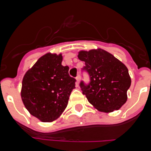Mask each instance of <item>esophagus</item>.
Instances as JSON below:
<instances>
[{
	"mask_svg": "<svg viewBox=\"0 0 151 151\" xmlns=\"http://www.w3.org/2000/svg\"><path fill=\"white\" fill-rule=\"evenodd\" d=\"M80 79H81V78H80V76H78L76 77V84H77V85H78V84L79 83V82H80Z\"/></svg>",
	"mask_w": 151,
	"mask_h": 151,
	"instance_id": "34e87169",
	"label": "esophagus"
}]
</instances>
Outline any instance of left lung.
<instances>
[{"label":"left lung","instance_id":"8db88e82","mask_svg":"<svg viewBox=\"0 0 151 151\" xmlns=\"http://www.w3.org/2000/svg\"><path fill=\"white\" fill-rule=\"evenodd\" d=\"M78 58L84 61L91 82H81L82 94L97 110L111 113L118 110L127 101L131 85L128 68L113 54L101 48L80 50Z\"/></svg>","mask_w":151,"mask_h":151}]
</instances>
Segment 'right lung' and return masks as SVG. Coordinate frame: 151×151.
<instances>
[{
	"label": "right lung",
	"instance_id": "add662e5",
	"mask_svg": "<svg viewBox=\"0 0 151 151\" xmlns=\"http://www.w3.org/2000/svg\"><path fill=\"white\" fill-rule=\"evenodd\" d=\"M62 54L41 57L22 78L21 98L31 115L43 122L59 118L66 108L76 79L62 65Z\"/></svg>",
	"mask_w": 151,
	"mask_h": 151
}]
</instances>
